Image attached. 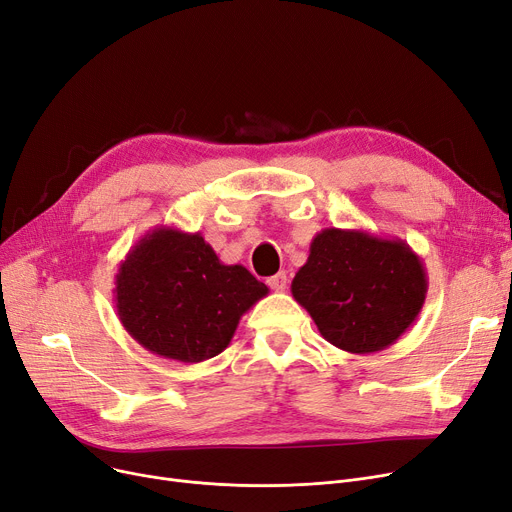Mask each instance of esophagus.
<instances>
[{
	"label": "esophagus",
	"instance_id": "obj_1",
	"mask_svg": "<svg viewBox=\"0 0 512 512\" xmlns=\"http://www.w3.org/2000/svg\"><path fill=\"white\" fill-rule=\"evenodd\" d=\"M267 286H270V288L276 290V292L286 290V286H288V276H286V272H280V274H276V276H272V278H267Z\"/></svg>",
	"mask_w": 512,
	"mask_h": 512
}]
</instances>
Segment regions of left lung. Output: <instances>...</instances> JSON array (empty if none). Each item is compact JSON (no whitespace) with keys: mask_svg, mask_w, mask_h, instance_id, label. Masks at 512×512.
Segmentation results:
<instances>
[{"mask_svg":"<svg viewBox=\"0 0 512 512\" xmlns=\"http://www.w3.org/2000/svg\"><path fill=\"white\" fill-rule=\"evenodd\" d=\"M290 290L330 344L369 355L413 326L425 303L427 274L405 240L326 228L311 240Z\"/></svg>","mask_w":512,"mask_h":512,"instance_id":"1","label":"left lung"}]
</instances>
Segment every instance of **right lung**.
<instances>
[{"label":"right lung","instance_id":"obj_1","mask_svg":"<svg viewBox=\"0 0 512 512\" xmlns=\"http://www.w3.org/2000/svg\"><path fill=\"white\" fill-rule=\"evenodd\" d=\"M114 284L124 330L153 355L180 363L220 355L240 317L270 292L247 267L224 265L201 232L168 226L128 251Z\"/></svg>","mask_w":512,"mask_h":512}]
</instances>
